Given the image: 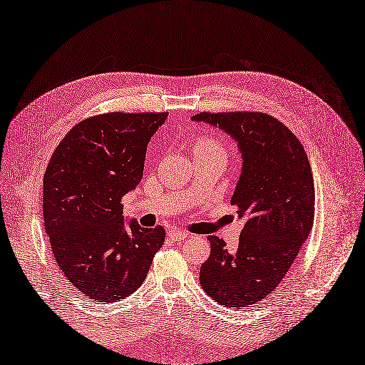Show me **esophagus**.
Instances as JSON below:
<instances>
[{
  "label": "esophagus",
  "mask_w": 365,
  "mask_h": 365,
  "mask_svg": "<svg viewBox=\"0 0 365 365\" xmlns=\"http://www.w3.org/2000/svg\"><path fill=\"white\" fill-rule=\"evenodd\" d=\"M168 235H169L170 238H173V240H177V242H182V240H185V238H187V235H188V234H187L185 231H182V230L173 228V230H169Z\"/></svg>",
  "instance_id": "esophagus-1"
}]
</instances>
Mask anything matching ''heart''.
Instances as JSON below:
<instances>
[{
    "label": "heart",
    "mask_w": 365,
    "mask_h": 365,
    "mask_svg": "<svg viewBox=\"0 0 365 365\" xmlns=\"http://www.w3.org/2000/svg\"><path fill=\"white\" fill-rule=\"evenodd\" d=\"M196 149H202V150H219V153H225L223 146L220 145V142L216 139V137H207V139L200 140V142L196 145L195 150H196Z\"/></svg>",
    "instance_id": "1"
}]
</instances>
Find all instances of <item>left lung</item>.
Instances as JSON below:
<instances>
[{"label": "left lung", "mask_w": 365, "mask_h": 365, "mask_svg": "<svg viewBox=\"0 0 365 365\" xmlns=\"http://www.w3.org/2000/svg\"><path fill=\"white\" fill-rule=\"evenodd\" d=\"M232 137L242 173L231 204L245 220L235 252L210 235L200 285L217 304H259L285 278L314 222V180L305 149L284 123L264 113H199L192 118Z\"/></svg>", "instance_id": "8db88e82"}]
</instances>
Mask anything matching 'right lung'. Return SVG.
<instances>
[{
  "label": "right lung",
  "mask_w": 365,
  "mask_h": 365,
  "mask_svg": "<svg viewBox=\"0 0 365 365\" xmlns=\"http://www.w3.org/2000/svg\"><path fill=\"white\" fill-rule=\"evenodd\" d=\"M168 113H107L63 137L43 177V222L56 262L78 292L119 302L139 288L165 230L123 220L120 199L143 177L150 137Z\"/></svg>",
  "instance_id": "1"
}]
</instances>
